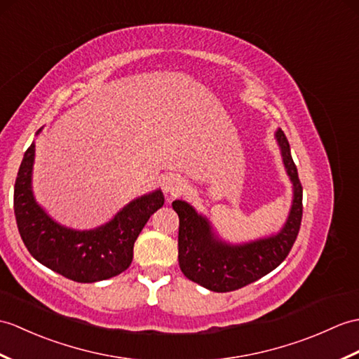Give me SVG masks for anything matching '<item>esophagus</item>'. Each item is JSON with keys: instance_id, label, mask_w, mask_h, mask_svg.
I'll use <instances>...</instances> for the list:
<instances>
[{"instance_id": "1", "label": "esophagus", "mask_w": 359, "mask_h": 359, "mask_svg": "<svg viewBox=\"0 0 359 359\" xmlns=\"http://www.w3.org/2000/svg\"><path fill=\"white\" fill-rule=\"evenodd\" d=\"M185 188H187L185 182L177 176H170L163 182V193L168 197H176L182 194L183 191H185Z\"/></svg>"}]
</instances>
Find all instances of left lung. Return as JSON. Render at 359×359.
Listing matches in <instances>:
<instances>
[{
	"instance_id": "left-lung-1",
	"label": "left lung",
	"mask_w": 359,
	"mask_h": 359,
	"mask_svg": "<svg viewBox=\"0 0 359 359\" xmlns=\"http://www.w3.org/2000/svg\"><path fill=\"white\" fill-rule=\"evenodd\" d=\"M275 139L294 191L289 215L277 234L228 243L215 234L211 222L194 206L185 200L172 202L179 215L180 269L187 278L212 292H231L264 277L285 260L295 243L303 215V188L281 128L275 131Z\"/></svg>"
}]
</instances>
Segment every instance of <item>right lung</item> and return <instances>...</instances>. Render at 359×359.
Masks as SVG:
<instances>
[{
	"mask_svg": "<svg viewBox=\"0 0 359 359\" xmlns=\"http://www.w3.org/2000/svg\"><path fill=\"white\" fill-rule=\"evenodd\" d=\"M33 163L35 142L24 153L13 193L16 224L32 257L46 268L78 283L102 281L127 269L140 231L163 206L162 191L156 189L131 200L101 226L72 229L55 222L36 202L32 187Z\"/></svg>",
	"mask_w": 359,
	"mask_h": 359,
	"instance_id": "1",
	"label": "right lung"
}]
</instances>
